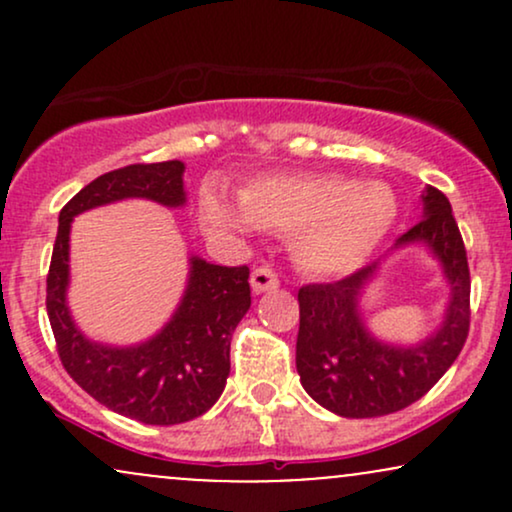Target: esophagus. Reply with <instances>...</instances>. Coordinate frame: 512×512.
Returning a JSON list of instances; mask_svg holds the SVG:
<instances>
[{"mask_svg":"<svg viewBox=\"0 0 512 512\" xmlns=\"http://www.w3.org/2000/svg\"><path fill=\"white\" fill-rule=\"evenodd\" d=\"M250 286L255 293L274 291V289H279V276H276L269 267H257V269H252Z\"/></svg>","mask_w":512,"mask_h":512,"instance_id":"1","label":"esophagus"}]
</instances>
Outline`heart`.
<instances>
[{
	"label": "heart",
	"mask_w": 512,
	"mask_h": 512,
	"mask_svg": "<svg viewBox=\"0 0 512 512\" xmlns=\"http://www.w3.org/2000/svg\"><path fill=\"white\" fill-rule=\"evenodd\" d=\"M202 219L211 231L252 226L291 233L293 260L315 276L356 272L380 248L397 219V199L378 180L339 173L267 175L240 192V207L209 192Z\"/></svg>",
	"instance_id": "1"
}]
</instances>
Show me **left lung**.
<instances>
[{
    "label": "left lung",
    "mask_w": 512,
    "mask_h": 512,
    "mask_svg": "<svg viewBox=\"0 0 512 512\" xmlns=\"http://www.w3.org/2000/svg\"><path fill=\"white\" fill-rule=\"evenodd\" d=\"M424 219L397 238L395 248L424 243L443 267L450 301L443 325L424 342L397 346L380 342L363 325L361 293L380 262L298 291L301 327L296 368L301 385L320 407L346 419H373L421 399L460 356L469 332V264L448 197L436 187L421 195Z\"/></svg>",
    "instance_id": "left-lung-1"
}]
</instances>
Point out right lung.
Returning <instances> with one entry per match:
<instances>
[{"mask_svg":"<svg viewBox=\"0 0 512 512\" xmlns=\"http://www.w3.org/2000/svg\"><path fill=\"white\" fill-rule=\"evenodd\" d=\"M185 163H134L110 170L60 211L48 272V317L57 354L74 383L103 407L151 426L197 419L221 397L231 373V337L250 308V269L190 257L185 296L161 332L134 346L96 344L74 325L67 305L69 231L76 214L120 199L185 204Z\"/></svg>","mask_w":512,"mask_h":512,"instance_id":"1","label":"right lung"}]
</instances>
